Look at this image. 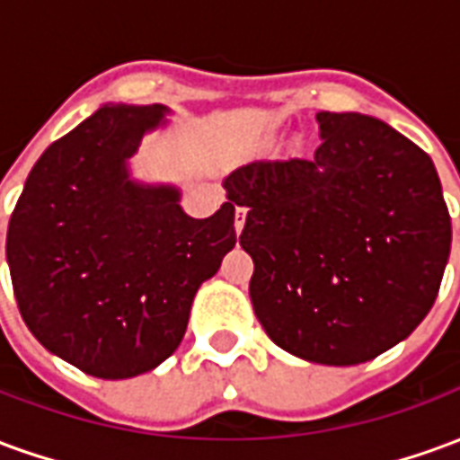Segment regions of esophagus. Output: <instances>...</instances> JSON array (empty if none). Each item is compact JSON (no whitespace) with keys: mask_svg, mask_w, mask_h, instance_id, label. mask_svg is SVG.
Masks as SVG:
<instances>
[{"mask_svg":"<svg viewBox=\"0 0 460 460\" xmlns=\"http://www.w3.org/2000/svg\"><path fill=\"white\" fill-rule=\"evenodd\" d=\"M246 207H236V217H234V229H236V234H241L243 231V224H246Z\"/></svg>","mask_w":460,"mask_h":460,"instance_id":"esophagus-1","label":"esophagus"}]
</instances>
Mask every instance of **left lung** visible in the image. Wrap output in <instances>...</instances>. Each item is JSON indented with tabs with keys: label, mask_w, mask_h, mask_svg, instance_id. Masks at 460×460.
<instances>
[{
	"label": "left lung",
	"mask_w": 460,
	"mask_h": 460,
	"mask_svg": "<svg viewBox=\"0 0 460 460\" xmlns=\"http://www.w3.org/2000/svg\"><path fill=\"white\" fill-rule=\"evenodd\" d=\"M313 157L256 160L224 181L269 338L318 365H359L409 338L438 296L451 217L431 157L386 122L318 113Z\"/></svg>",
	"instance_id": "obj_1"
}]
</instances>
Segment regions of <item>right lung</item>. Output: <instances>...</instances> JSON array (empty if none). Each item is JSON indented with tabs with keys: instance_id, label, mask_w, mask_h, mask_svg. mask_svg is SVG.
Instances as JSON below:
<instances>
[{
	"instance_id": "1",
	"label": "right lung",
	"mask_w": 460,
	"mask_h": 460,
	"mask_svg": "<svg viewBox=\"0 0 460 460\" xmlns=\"http://www.w3.org/2000/svg\"><path fill=\"white\" fill-rule=\"evenodd\" d=\"M162 115V105H105L49 145L6 229L26 328L101 379L164 362L184 338L197 288L236 243L234 199L191 219L177 190L128 180L125 160Z\"/></svg>"
}]
</instances>
